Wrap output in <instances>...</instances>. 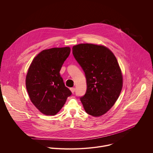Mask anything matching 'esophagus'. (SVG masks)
Listing matches in <instances>:
<instances>
[{"label": "esophagus", "instance_id": "obj_1", "mask_svg": "<svg viewBox=\"0 0 153 153\" xmlns=\"http://www.w3.org/2000/svg\"><path fill=\"white\" fill-rule=\"evenodd\" d=\"M70 90H71V91L72 92V93H74L75 92V88H70Z\"/></svg>", "mask_w": 153, "mask_h": 153}]
</instances>
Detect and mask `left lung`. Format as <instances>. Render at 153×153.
Instances as JSON below:
<instances>
[{"label":"left lung","mask_w":153,"mask_h":153,"mask_svg":"<svg viewBox=\"0 0 153 153\" xmlns=\"http://www.w3.org/2000/svg\"><path fill=\"white\" fill-rule=\"evenodd\" d=\"M73 54L85 72L87 88L80 97L86 113L99 117L114 105L123 85L117 60L108 48L91 43L73 47Z\"/></svg>","instance_id":"left-lung-1"}]
</instances>
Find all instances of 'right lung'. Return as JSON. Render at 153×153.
<instances>
[{"instance_id":"obj_1","label":"right lung","mask_w":153,"mask_h":153,"mask_svg":"<svg viewBox=\"0 0 153 153\" xmlns=\"http://www.w3.org/2000/svg\"><path fill=\"white\" fill-rule=\"evenodd\" d=\"M70 51V47L43 50L34 57L29 67L26 88L31 101L43 114H56L72 94L60 74Z\"/></svg>"}]
</instances>
